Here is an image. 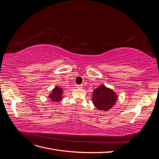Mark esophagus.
I'll return each instance as SVG.
<instances>
[{
	"label": "esophagus",
	"instance_id": "34e87169",
	"mask_svg": "<svg viewBox=\"0 0 159 159\" xmlns=\"http://www.w3.org/2000/svg\"><path fill=\"white\" fill-rule=\"evenodd\" d=\"M76 88L78 89H81V88H83V85H77Z\"/></svg>",
	"mask_w": 159,
	"mask_h": 159
}]
</instances>
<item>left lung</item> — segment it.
<instances>
[{
    "mask_svg": "<svg viewBox=\"0 0 159 159\" xmlns=\"http://www.w3.org/2000/svg\"><path fill=\"white\" fill-rule=\"evenodd\" d=\"M117 94L104 85L99 86L93 92V103L98 109L101 111H107L112 108L117 102Z\"/></svg>",
    "mask_w": 159,
    "mask_h": 159,
    "instance_id": "left-lung-1",
    "label": "left lung"
}]
</instances>
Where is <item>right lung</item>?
<instances>
[{
	"instance_id": "1",
	"label": "right lung",
	"mask_w": 159,
	"mask_h": 159,
	"mask_svg": "<svg viewBox=\"0 0 159 159\" xmlns=\"http://www.w3.org/2000/svg\"><path fill=\"white\" fill-rule=\"evenodd\" d=\"M62 93H63L62 89L56 86L53 89L52 93L50 94L49 98L53 102H59L62 99Z\"/></svg>"
}]
</instances>
